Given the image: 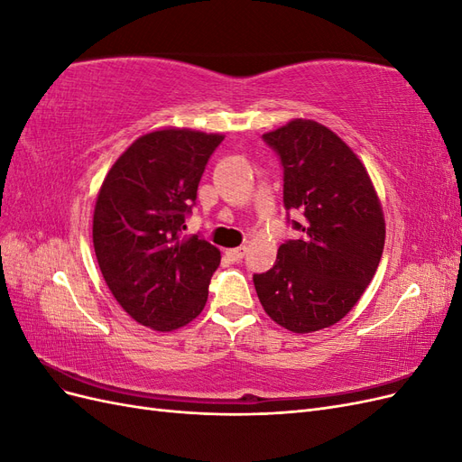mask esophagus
I'll use <instances>...</instances> for the list:
<instances>
[{"label":"esophagus","mask_w":462,"mask_h":462,"mask_svg":"<svg viewBox=\"0 0 462 462\" xmlns=\"http://www.w3.org/2000/svg\"><path fill=\"white\" fill-rule=\"evenodd\" d=\"M226 254H227L231 260L239 262V260H243V256L246 254V246H239V248H229V250H226Z\"/></svg>","instance_id":"34e87169"}]
</instances>
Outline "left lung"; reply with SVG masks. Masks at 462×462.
<instances>
[{
	"label": "left lung",
	"instance_id": "obj_1",
	"mask_svg": "<svg viewBox=\"0 0 462 462\" xmlns=\"http://www.w3.org/2000/svg\"><path fill=\"white\" fill-rule=\"evenodd\" d=\"M282 158L283 202L299 209L297 239L254 275L275 324L312 333L337 324L366 291L385 245L383 209L365 163L343 138L312 119H291L263 134Z\"/></svg>",
	"mask_w": 462,
	"mask_h": 462
}]
</instances>
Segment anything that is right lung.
I'll list each match as a JSON object with an SVG mask.
<instances>
[{"label": "right lung", "mask_w": 462, "mask_h": 462, "mask_svg": "<svg viewBox=\"0 0 462 462\" xmlns=\"http://www.w3.org/2000/svg\"><path fill=\"white\" fill-rule=\"evenodd\" d=\"M219 133L150 131L111 165L92 219L94 253L111 295L134 321L173 331L197 318L221 253L180 236Z\"/></svg>", "instance_id": "obj_1"}]
</instances>
